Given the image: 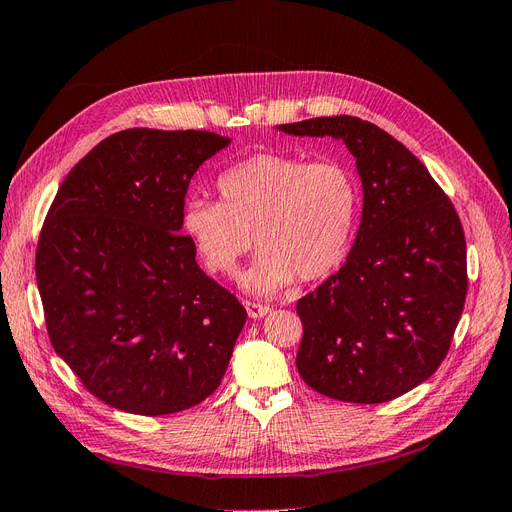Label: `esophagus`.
Listing matches in <instances>:
<instances>
[{"label": "esophagus", "instance_id": "esophagus-1", "mask_svg": "<svg viewBox=\"0 0 512 512\" xmlns=\"http://www.w3.org/2000/svg\"><path fill=\"white\" fill-rule=\"evenodd\" d=\"M244 308H246V314H249L251 318H261V316H266L272 310L266 304H259V301H249V299L244 301Z\"/></svg>", "mask_w": 512, "mask_h": 512}]
</instances>
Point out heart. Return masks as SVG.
<instances>
[{
    "mask_svg": "<svg viewBox=\"0 0 512 512\" xmlns=\"http://www.w3.org/2000/svg\"><path fill=\"white\" fill-rule=\"evenodd\" d=\"M217 192L219 202L185 204L183 230L206 268L225 276L236 272L255 238L259 253L244 285L257 293H274L295 276L323 278L348 249L358 187L339 160L263 151L223 170Z\"/></svg>",
    "mask_w": 512,
    "mask_h": 512,
    "instance_id": "obj_1",
    "label": "heart"
}]
</instances>
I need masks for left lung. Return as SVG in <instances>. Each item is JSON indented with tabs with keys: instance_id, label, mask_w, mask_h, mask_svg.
<instances>
[{
	"instance_id": "1",
	"label": "left lung",
	"mask_w": 512,
	"mask_h": 512,
	"mask_svg": "<svg viewBox=\"0 0 512 512\" xmlns=\"http://www.w3.org/2000/svg\"><path fill=\"white\" fill-rule=\"evenodd\" d=\"M278 128L342 139L365 194L348 261L297 301V371L335 401H392L449 352L468 289L462 221L426 166L380 126L331 116Z\"/></svg>"
}]
</instances>
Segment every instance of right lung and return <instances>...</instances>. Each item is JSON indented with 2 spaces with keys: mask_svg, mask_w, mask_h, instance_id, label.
Instances as JSON below:
<instances>
[{
  "mask_svg": "<svg viewBox=\"0 0 512 512\" xmlns=\"http://www.w3.org/2000/svg\"><path fill=\"white\" fill-rule=\"evenodd\" d=\"M230 139L128 128L56 192L35 251L52 348L103 403L166 415L211 396L246 323L196 263L183 227L189 179Z\"/></svg>",
  "mask_w": 512,
  "mask_h": 512,
  "instance_id": "add662e5",
  "label": "right lung"
}]
</instances>
